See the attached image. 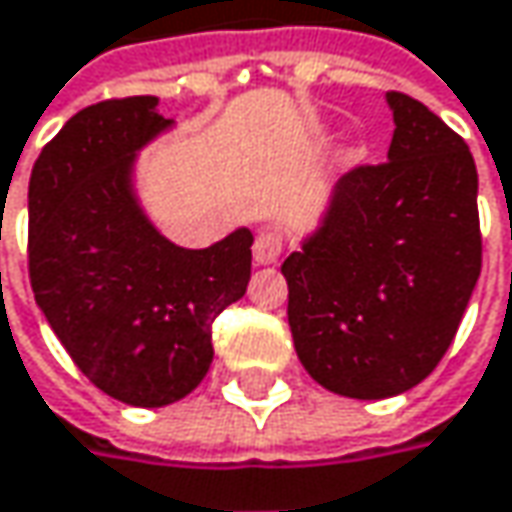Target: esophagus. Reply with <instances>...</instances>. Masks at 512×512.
Returning a JSON list of instances; mask_svg holds the SVG:
<instances>
[{"mask_svg": "<svg viewBox=\"0 0 512 512\" xmlns=\"http://www.w3.org/2000/svg\"><path fill=\"white\" fill-rule=\"evenodd\" d=\"M281 246H284V240L278 231H260L255 237V246H252L257 266H272L281 257Z\"/></svg>", "mask_w": 512, "mask_h": 512, "instance_id": "obj_1", "label": "esophagus"}]
</instances>
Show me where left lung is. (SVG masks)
I'll list each match as a JSON object with an SVG mask.
<instances>
[{
  "label": "left lung",
  "mask_w": 512,
  "mask_h": 512,
  "mask_svg": "<svg viewBox=\"0 0 512 512\" xmlns=\"http://www.w3.org/2000/svg\"><path fill=\"white\" fill-rule=\"evenodd\" d=\"M385 101L388 162L342 176L281 266L304 371L353 400L397 397L432 374L481 275L466 141L403 92Z\"/></svg>",
  "instance_id": "obj_1"
}]
</instances>
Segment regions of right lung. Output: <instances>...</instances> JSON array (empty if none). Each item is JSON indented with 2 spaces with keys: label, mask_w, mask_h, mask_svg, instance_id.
I'll return each instance as SVG.
<instances>
[{
  "label": "right lung",
  "mask_w": 512,
  "mask_h": 512,
  "mask_svg": "<svg viewBox=\"0 0 512 512\" xmlns=\"http://www.w3.org/2000/svg\"><path fill=\"white\" fill-rule=\"evenodd\" d=\"M170 130L156 95L86 106L43 147L28 185L37 307L77 368L136 408L194 391L214 359V318L252 278L249 228L185 249L147 217L138 153Z\"/></svg>",
  "instance_id": "right-lung-1"
}]
</instances>
